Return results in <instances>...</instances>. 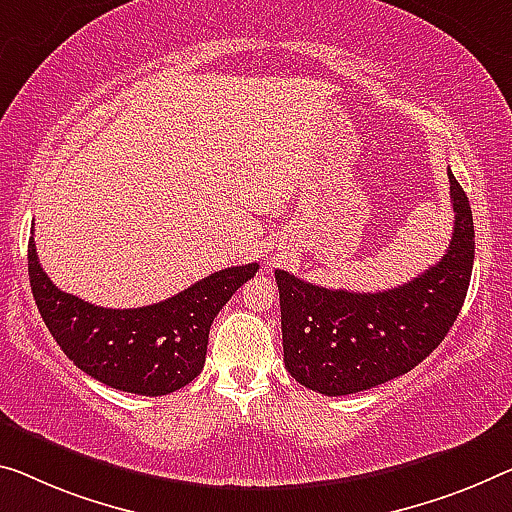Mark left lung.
Listing matches in <instances>:
<instances>
[{
    "instance_id": "8db88e82",
    "label": "left lung",
    "mask_w": 512,
    "mask_h": 512,
    "mask_svg": "<svg viewBox=\"0 0 512 512\" xmlns=\"http://www.w3.org/2000/svg\"><path fill=\"white\" fill-rule=\"evenodd\" d=\"M455 212L442 261L382 293L329 290L274 272L279 286L283 364L306 389L348 396L419 366L439 343L467 297L474 267V217L465 190L448 171Z\"/></svg>"
}]
</instances>
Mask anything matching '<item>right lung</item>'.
<instances>
[{"mask_svg":"<svg viewBox=\"0 0 512 512\" xmlns=\"http://www.w3.org/2000/svg\"><path fill=\"white\" fill-rule=\"evenodd\" d=\"M27 258L36 306L66 357L107 387L137 396H164L203 371L212 320L258 270V263L226 267L164 302L105 309L54 286L34 233Z\"/></svg>","mask_w":512,"mask_h":512,"instance_id":"add662e5","label":"right lung"}]
</instances>
